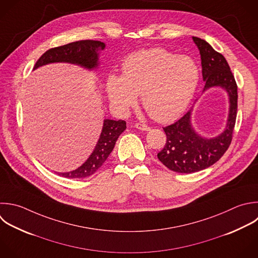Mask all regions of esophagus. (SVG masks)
<instances>
[{
    "label": "esophagus",
    "mask_w": 258,
    "mask_h": 258,
    "mask_svg": "<svg viewBox=\"0 0 258 258\" xmlns=\"http://www.w3.org/2000/svg\"><path fill=\"white\" fill-rule=\"evenodd\" d=\"M135 128L139 129V130H142V131H149L150 130V127L148 125L142 124V123H136Z\"/></svg>",
    "instance_id": "esophagus-1"
}]
</instances>
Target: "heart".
Returning <instances> with one entry per match:
<instances>
[{"mask_svg": "<svg viewBox=\"0 0 258 258\" xmlns=\"http://www.w3.org/2000/svg\"><path fill=\"white\" fill-rule=\"evenodd\" d=\"M199 80V68L191 57L151 48L129 55L123 61L122 76H109L106 92L111 106L119 111L127 110L141 94L150 117L166 122L185 110Z\"/></svg>", "mask_w": 258, "mask_h": 258, "instance_id": "b5f03b06", "label": "heart"}]
</instances>
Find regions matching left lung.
Instances as JSON below:
<instances>
[{"instance_id":"8db88e82","label":"left lung","mask_w":258,"mask_h":258,"mask_svg":"<svg viewBox=\"0 0 258 258\" xmlns=\"http://www.w3.org/2000/svg\"><path fill=\"white\" fill-rule=\"evenodd\" d=\"M192 40L201 53L202 74L206 83L204 90L224 88L229 95L230 112L226 130L213 139L199 136L191 128V110L173 124L163 127L166 142L157 157L167 168L179 173L200 171L217 162L231 144L237 116V84L227 60L205 40L198 37H192Z\"/></svg>"}]
</instances>
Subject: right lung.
Returning a JSON list of instances; mask_svg holds the SVG:
<instances>
[{"mask_svg": "<svg viewBox=\"0 0 258 258\" xmlns=\"http://www.w3.org/2000/svg\"><path fill=\"white\" fill-rule=\"evenodd\" d=\"M104 48L105 44L96 40H81L50 48L39 57L34 69L51 62H72L87 69H94L98 66V51ZM125 129L124 120H105L100 139L88 160L76 170L57 174L68 178H83L94 174L107 160L118 137Z\"/></svg>", "mask_w": 258, "mask_h": 258, "instance_id": "add662e5", "label": "right lung"}]
</instances>
